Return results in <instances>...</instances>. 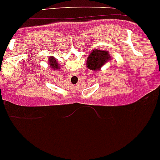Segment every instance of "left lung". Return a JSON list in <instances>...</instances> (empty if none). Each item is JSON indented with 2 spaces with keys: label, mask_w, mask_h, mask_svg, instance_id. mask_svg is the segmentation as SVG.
Segmentation results:
<instances>
[{
  "label": "left lung",
  "mask_w": 160,
  "mask_h": 160,
  "mask_svg": "<svg viewBox=\"0 0 160 160\" xmlns=\"http://www.w3.org/2000/svg\"><path fill=\"white\" fill-rule=\"evenodd\" d=\"M110 58V55L108 52L94 49L88 56L87 66L92 70H98Z\"/></svg>",
  "instance_id": "obj_1"
}]
</instances>
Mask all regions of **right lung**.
Masks as SVG:
<instances>
[{
    "mask_svg": "<svg viewBox=\"0 0 160 160\" xmlns=\"http://www.w3.org/2000/svg\"><path fill=\"white\" fill-rule=\"evenodd\" d=\"M49 61H50V66H52L53 69H55V68H56V69H58V63H57L56 60H55V58H52V57H51L50 58H49Z\"/></svg>",
    "mask_w": 160,
    "mask_h": 160,
    "instance_id": "1",
    "label": "right lung"
}]
</instances>
